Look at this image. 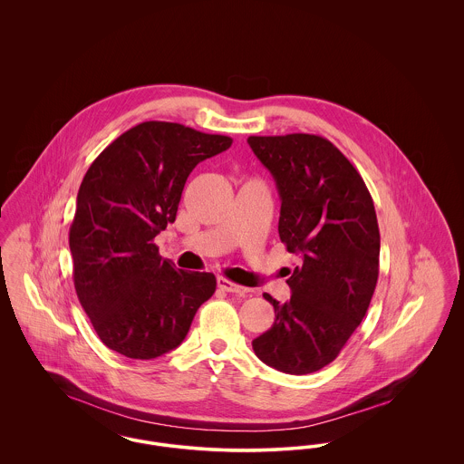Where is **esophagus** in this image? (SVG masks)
Returning <instances> with one entry per match:
<instances>
[{
  "mask_svg": "<svg viewBox=\"0 0 464 464\" xmlns=\"http://www.w3.org/2000/svg\"><path fill=\"white\" fill-rule=\"evenodd\" d=\"M218 287L226 290V292H231V294H240V295L250 292L248 288L242 287V285H238V284H233V282H229L227 278H218Z\"/></svg>",
  "mask_w": 464,
  "mask_h": 464,
  "instance_id": "1",
  "label": "esophagus"
}]
</instances>
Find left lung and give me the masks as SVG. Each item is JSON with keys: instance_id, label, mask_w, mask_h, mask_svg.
Returning <instances> with one entry per match:
<instances>
[{"instance_id": "8db88e82", "label": "left lung", "mask_w": 464, "mask_h": 464, "mask_svg": "<svg viewBox=\"0 0 464 464\" xmlns=\"http://www.w3.org/2000/svg\"><path fill=\"white\" fill-rule=\"evenodd\" d=\"M280 195V240L299 256L275 308V324L252 341L266 365L303 375L329 365L363 320L379 275L374 201L350 160L320 135L246 139Z\"/></svg>"}]
</instances>
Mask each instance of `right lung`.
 <instances>
[{
	"mask_svg": "<svg viewBox=\"0 0 464 464\" xmlns=\"http://www.w3.org/2000/svg\"><path fill=\"white\" fill-rule=\"evenodd\" d=\"M226 135L144 121L95 158L69 227L72 280L99 339L116 353L151 360L177 348L216 292L212 273H188L153 240L176 221L199 161L231 146Z\"/></svg>",
	"mask_w": 464,
	"mask_h": 464,
	"instance_id": "right-lung-1",
	"label": "right lung"
}]
</instances>
